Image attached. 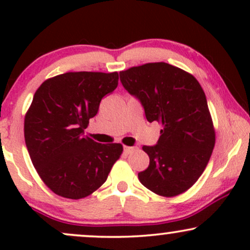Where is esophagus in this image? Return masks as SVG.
Returning a JSON list of instances; mask_svg holds the SVG:
<instances>
[{
  "mask_svg": "<svg viewBox=\"0 0 250 250\" xmlns=\"http://www.w3.org/2000/svg\"><path fill=\"white\" fill-rule=\"evenodd\" d=\"M133 150H134V147H127V146L123 147V151H125V154H130Z\"/></svg>",
  "mask_w": 250,
  "mask_h": 250,
  "instance_id": "esophagus-1",
  "label": "esophagus"
}]
</instances>
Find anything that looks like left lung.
Instances as JSON below:
<instances>
[{
	"mask_svg": "<svg viewBox=\"0 0 250 250\" xmlns=\"http://www.w3.org/2000/svg\"><path fill=\"white\" fill-rule=\"evenodd\" d=\"M125 90L145 109L148 122L162 125L155 146H143L149 166L140 182L161 196L182 194L199 180L215 145L205 91L187 71L165 62L121 71Z\"/></svg>",
	"mask_w": 250,
	"mask_h": 250,
	"instance_id": "1",
	"label": "left lung"
}]
</instances>
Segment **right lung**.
<instances>
[{
    "label": "right lung",
    "mask_w": 250,
    "mask_h": 250,
    "mask_svg": "<svg viewBox=\"0 0 250 250\" xmlns=\"http://www.w3.org/2000/svg\"><path fill=\"white\" fill-rule=\"evenodd\" d=\"M119 83L116 73L77 71L40 85L24 119L31 162L43 182L67 199L88 196L107 181L122 145H101L84 136L100 102Z\"/></svg>",
    "instance_id": "right-lung-1"
}]
</instances>
